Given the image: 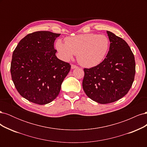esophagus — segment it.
Returning a JSON list of instances; mask_svg holds the SVG:
<instances>
[{"label": "esophagus", "instance_id": "obj_1", "mask_svg": "<svg viewBox=\"0 0 147 147\" xmlns=\"http://www.w3.org/2000/svg\"><path fill=\"white\" fill-rule=\"evenodd\" d=\"M71 68H72V69H76V68H78V67H77V65H75L72 64V65H71Z\"/></svg>", "mask_w": 147, "mask_h": 147}]
</instances>
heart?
Masks as SVG:
<instances>
[{
    "mask_svg": "<svg viewBox=\"0 0 147 147\" xmlns=\"http://www.w3.org/2000/svg\"><path fill=\"white\" fill-rule=\"evenodd\" d=\"M56 48L63 58L68 61L77 54L79 63L86 67L101 63L109 48V38L104 35L89 33L66 38L65 43L57 41Z\"/></svg>",
    "mask_w": 147,
    "mask_h": 147,
    "instance_id": "1",
    "label": "heart"
}]
</instances>
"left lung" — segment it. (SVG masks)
<instances>
[{
    "label": "left lung",
    "mask_w": 147,
    "mask_h": 147,
    "mask_svg": "<svg viewBox=\"0 0 147 147\" xmlns=\"http://www.w3.org/2000/svg\"><path fill=\"white\" fill-rule=\"evenodd\" d=\"M110 42L106 58L95 67L84 69L82 86L88 97L105 104L117 101L131 89L136 74L134 56L128 44L107 31Z\"/></svg>",
    "instance_id": "1"
}]
</instances>
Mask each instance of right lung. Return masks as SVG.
Here are the masks:
<instances>
[{"instance_id":"right-lung-1","label":"right lung","mask_w":147,"mask_h":147,"mask_svg":"<svg viewBox=\"0 0 147 147\" xmlns=\"http://www.w3.org/2000/svg\"><path fill=\"white\" fill-rule=\"evenodd\" d=\"M61 34L49 31L29 34L13 53L10 72L20 94L45 105L56 98L71 65L56 56L54 42Z\"/></svg>"}]
</instances>
